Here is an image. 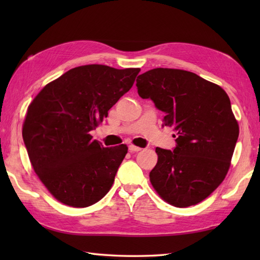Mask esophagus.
<instances>
[{"instance_id":"obj_1","label":"esophagus","mask_w":260,"mask_h":260,"mask_svg":"<svg viewBox=\"0 0 260 260\" xmlns=\"http://www.w3.org/2000/svg\"><path fill=\"white\" fill-rule=\"evenodd\" d=\"M128 150H129V152L134 153V152H140V151L142 150V148L139 147V146H135V145H129V146H128Z\"/></svg>"}]
</instances>
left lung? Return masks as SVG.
<instances>
[{
	"label": "left lung",
	"instance_id": "1",
	"mask_svg": "<svg viewBox=\"0 0 260 260\" xmlns=\"http://www.w3.org/2000/svg\"><path fill=\"white\" fill-rule=\"evenodd\" d=\"M137 92L165 114L176 132L173 151L156 147L150 180L164 201L185 208L204 200L227 174L239 126L218 85L190 71L156 68L140 75Z\"/></svg>",
	"mask_w": 260,
	"mask_h": 260
}]
</instances>
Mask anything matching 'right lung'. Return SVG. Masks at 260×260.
Masks as SVG:
<instances>
[{
    "label": "right lung",
    "mask_w": 260,
    "mask_h": 260,
    "mask_svg": "<svg viewBox=\"0 0 260 260\" xmlns=\"http://www.w3.org/2000/svg\"><path fill=\"white\" fill-rule=\"evenodd\" d=\"M140 68L87 64L48 84L27 108L22 136L33 170L51 194L70 207L103 199L127 153L89 134L133 86Z\"/></svg>",
    "instance_id": "obj_1"
}]
</instances>
